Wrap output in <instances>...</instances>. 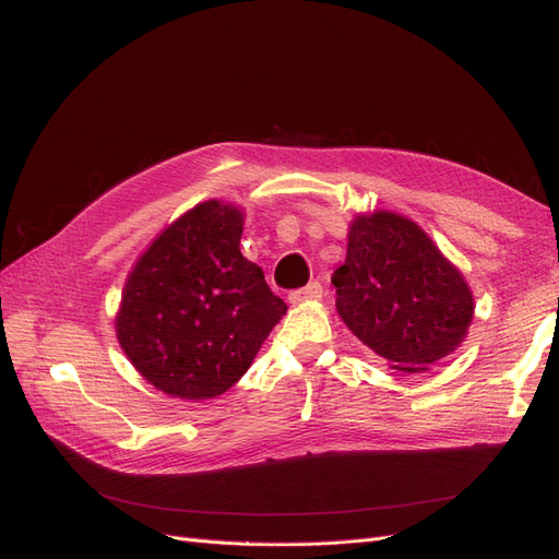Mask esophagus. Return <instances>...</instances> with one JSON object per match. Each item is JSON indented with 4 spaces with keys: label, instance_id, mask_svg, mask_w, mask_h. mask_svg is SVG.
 <instances>
[{
    "label": "esophagus",
    "instance_id": "1",
    "mask_svg": "<svg viewBox=\"0 0 559 559\" xmlns=\"http://www.w3.org/2000/svg\"><path fill=\"white\" fill-rule=\"evenodd\" d=\"M321 296H324V286H321L319 282H310L308 286H302V289H296L292 292V300L298 302V300H319Z\"/></svg>",
    "mask_w": 559,
    "mask_h": 559
}]
</instances>
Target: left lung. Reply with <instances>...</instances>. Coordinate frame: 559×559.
Masks as SVG:
<instances>
[{
	"label": "left lung",
	"instance_id": "obj_1",
	"mask_svg": "<svg viewBox=\"0 0 559 559\" xmlns=\"http://www.w3.org/2000/svg\"><path fill=\"white\" fill-rule=\"evenodd\" d=\"M347 329L389 366L421 373L460 347L473 296L429 235L394 212L361 214L347 235V259L331 277Z\"/></svg>",
	"mask_w": 559,
	"mask_h": 559
}]
</instances>
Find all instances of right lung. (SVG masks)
Returning <instances> with one entry per match:
<instances>
[{
  "label": "right lung",
  "instance_id": "add662e5",
  "mask_svg": "<svg viewBox=\"0 0 559 559\" xmlns=\"http://www.w3.org/2000/svg\"><path fill=\"white\" fill-rule=\"evenodd\" d=\"M242 212L207 200L165 228L126 282L116 335L160 392L205 401L238 382L286 314L242 257Z\"/></svg>",
  "mask_w": 559,
  "mask_h": 559
}]
</instances>
